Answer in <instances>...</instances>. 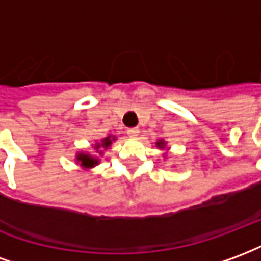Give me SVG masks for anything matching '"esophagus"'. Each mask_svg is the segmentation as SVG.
Returning a JSON list of instances; mask_svg holds the SVG:
<instances>
[{
	"mask_svg": "<svg viewBox=\"0 0 261 261\" xmlns=\"http://www.w3.org/2000/svg\"><path fill=\"white\" fill-rule=\"evenodd\" d=\"M138 133H140V130H138L137 127H131V128H127V134H128L130 137L138 136Z\"/></svg>",
	"mask_w": 261,
	"mask_h": 261,
	"instance_id": "1",
	"label": "esophagus"
}]
</instances>
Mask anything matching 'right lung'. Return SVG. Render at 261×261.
Wrapping results in <instances>:
<instances>
[{
	"mask_svg": "<svg viewBox=\"0 0 261 261\" xmlns=\"http://www.w3.org/2000/svg\"><path fill=\"white\" fill-rule=\"evenodd\" d=\"M110 137H108V138H105L102 142V147L105 148H108L109 145H110ZM100 147V144L97 145L96 148ZM78 161L81 162V165L82 166H85V168H91V166H93V165H96L97 164V159L95 158H92V156H89V155H84V153H81L80 156H78Z\"/></svg>",
	"mask_w": 261,
	"mask_h": 261,
	"instance_id": "right-lung-1",
	"label": "right lung"
}]
</instances>
